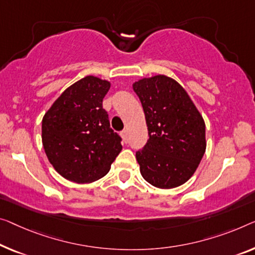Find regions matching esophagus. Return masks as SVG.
<instances>
[{
    "mask_svg": "<svg viewBox=\"0 0 255 255\" xmlns=\"http://www.w3.org/2000/svg\"><path fill=\"white\" fill-rule=\"evenodd\" d=\"M120 135H121V137L124 138L125 142H127V140H128V134H127V130H126V129H125V130L121 131V132H120Z\"/></svg>",
    "mask_w": 255,
    "mask_h": 255,
    "instance_id": "1",
    "label": "esophagus"
}]
</instances>
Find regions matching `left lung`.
<instances>
[{"instance_id":"left-lung-1","label":"left lung","mask_w":255,"mask_h":255,"mask_svg":"<svg viewBox=\"0 0 255 255\" xmlns=\"http://www.w3.org/2000/svg\"><path fill=\"white\" fill-rule=\"evenodd\" d=\"M143 106L149 139L136 152L140 174L155 188L172 189L196 172L206 150L205 123L185 89L166 75L132 83Z\"/></svg>"}]
</instances>
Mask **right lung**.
I'll use <instances>...</instances> for the list:
<instances>
[{"label":"right lung","mask_w":255,"mask_h":255,"mask_svg":"<svg viewBox=\"0 0 255 255\" xmlns=\"http://www.w3.org/2000/svg\"><path fill=\"white\" fill-rule=\"evenodd\" d=\"M111 83L94 75L62 93L42 119V144L52 167L75 183H91L109 173L123 150L110 127L103 98Z\"/></svg>","instance_id":"right-lung-1"}]
</instances>
